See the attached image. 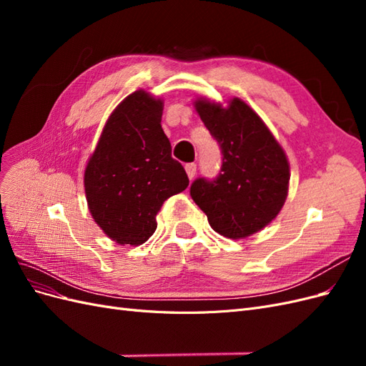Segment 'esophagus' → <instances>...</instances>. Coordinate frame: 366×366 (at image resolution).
I'll return each instance as SVG.
<instances>
[{
  "label": "esophagus",
  "instance_id": "obj_1",
  "mask_svg": "<svg viewBox=\"0 0 366 366\" xmlns=\"http://www.w3.org/2000/svg\"><path fill=\"white\" fill-rule=\"evenodd\" d=\"M184 169H186L187 177H189V179L192 180L194 177H195V172H197V164L195 163H186L184 164Z\"/></svg>",
  "mask_w": 366,
  "mask_h": 366
}]
</instances>
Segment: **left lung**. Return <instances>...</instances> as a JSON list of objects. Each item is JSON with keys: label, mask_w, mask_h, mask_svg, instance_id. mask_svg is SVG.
<instances>
[{"label": "left lung", "mask_w": 366, "mask_h": 366, "mask_svg": "<svg viewBox=\"0 0 366 366\" xmlns=\"http://www.w3.org/2000/svg\"><path fill=\"white\" fill-rule=\"evenodd\" d=\"M195 108L223 163L215 179L194 180L191 197L219 235L246 238L280 214L289 191V162L261 117L241 99L227 108L198 99Z\"/></svg>", "instance_id": "obj_1"}]
</instances>
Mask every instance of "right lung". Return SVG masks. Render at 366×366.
I'll use <instances>...</instances> for the list:
<instances>
[{
  "instance_id": "add662e5",
  "label": "right lung",
  "mask_w": 366,
  "mask_h": 366,
  "mask_svg": "<svg viewBox=\"0 0 366 366\" xmlns=\"http://www.w3.org/2000/svg\"><path fill=\"white\" fill-rule=\"evenodd\" d=\"M162 113L163 102L147 92L125 97L108 117L86 164L88 209L119 244H143L157 229L163 202L189 184L182 163L171 157Z\"/></svg>"
}]
</instances>
